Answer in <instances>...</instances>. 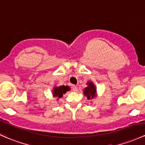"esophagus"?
I'll list each match as a JSON object with an SVG mask.
<instances>
[{
    "mask_svg": "<svg viewBox=\"0 0 145 145\" xmlns=\"http://www.w3.org/2000/svg\"><path fill=\"white\" fill-rule=\"evenodd\" d=\"M71 88H72V89H73V90L74 91V92H76V91H77V90H78V88H77V86H76L75 85H72V87H71Z\"/></svg>",
    "mask_w": 145,
    "mask_h": 145,
    "instance_id": "obj_1",
    "label": "esophagus"
}]
</instances>
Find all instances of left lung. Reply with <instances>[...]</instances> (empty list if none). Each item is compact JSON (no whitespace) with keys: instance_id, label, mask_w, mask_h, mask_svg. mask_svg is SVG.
I'll return each instance as SVG.
<instances>
[{"instance_id":"8db88e82","label":"left lung","mask_w":145,"mask_h":145,"mask_svg":"<svg viewBox=\"0 0 145 145\" xmlns=\"http://www.w3.org/2000/svg\"><path fill=\"white\" fill-rule=\"evenodd\" d=\"M88 86L85 88L84 89V94L88 97V99H93L94 97V94L96 92V88L94 85L91 82H89L88 83Z\"/></svg>"}]
</instances>
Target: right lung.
<instances>
[{"mask_svg":"<svg viewBox=\"0 0 145 145\" xmlns=\"http://www.w3.org/2000/svg\"><path fill=\"white\" fill-rule=\"evenodd\" d=\"M70 88H69L68 86H60L57 87V88H55L54 89H53V96L54 97H57L58 98H60V97H62L63 94H65L67 91L69 90Z\"/></svg>","mask_w":145,"mask_h":145,"instance_id":"add662e5","label":"right lung"}]
</instances>
